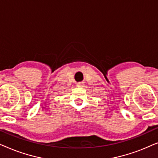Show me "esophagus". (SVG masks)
<instances>
[{
	"label": "esophagus",
	"mask_w": 158,
	"mask_h": 158,
	"mask_svg": "<svg viewBox=\"0 0 158 158\" xmlns=\"http://www.w3.org/2000/svg\"><path fill=\"white\" fill-rule=\"evenodd\" d=\"M76 86H77V87H83L84 83H83V82H79V83H77Z\"/></svg>",
	"instance_id": "obj_1"
}]
</instances>
